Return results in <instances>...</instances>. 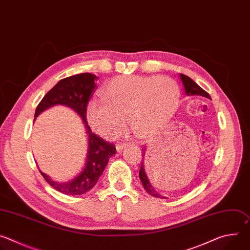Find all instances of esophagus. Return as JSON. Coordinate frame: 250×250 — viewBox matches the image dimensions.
<instances>
[{
	"mask_svg": "<svg viewBox=\"0 0 250 250\" xmlns=\"http://www.w3.org/2000/svg\"><path fill=\"white\" fill-rule=\"evenodd\" d=\"M125 146L124 145H117L116 148H117V151H122Z\"/></svg>",
	"mask_w": 250,
	"mask_h": 250,
	"instance_id": "1",
	"label": "esophagus"
}]
</instances>
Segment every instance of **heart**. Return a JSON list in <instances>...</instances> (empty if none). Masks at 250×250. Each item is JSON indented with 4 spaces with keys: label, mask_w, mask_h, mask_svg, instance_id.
Returning a JSON list of instances; mask_svg holds the SVG:
<instances>
[{
    "label": "heart",
    "mask_w": 250,
    "mask_h": 250,
    "mask_svg": "<svg viewBox=\"0 0 250 250\" xmlns=\"http://www.w3.org/2000/svg\"><path fill=\"white\" fill-rule=\"evenodd\" d=\"M101 95L104 103L91 102L86 115L91 128L104 139L124 132L125 118L137 137L149 138L169 122L180 102L179 87L168 77H117Z\"/></svg>",
    "instance_id": "1"
}]
</instances>
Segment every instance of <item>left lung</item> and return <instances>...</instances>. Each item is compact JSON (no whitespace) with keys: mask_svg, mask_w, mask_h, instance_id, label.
<instances>
[{"mask_svg":"<svg viewBox=\"0 0 250 250\" xmlns=\"http://www.w3.org/2000/svg\"><path fill=\"white\" fill-rule=\"evenodd\" d=\"M180 79L184 85V89L186 92L187 96H201V97H205L210 100V96L205 91L203 90L198 84H196L190 77L184 75V74H180ZM142 152H144V159H142L141 165H140V170H139V178L140 181L142 183V186H144L145 190L151 196L155 197V198H160V199H164V196H161L160 194H158V192L153 188V186L150 183V180L148 178V174L146 171V163H145V153H146V148L142 149Z\"/></svg>","mask_w":250,"mask_h":250,"instance_id":"obj_1","label":"left lung"}]
</instances>
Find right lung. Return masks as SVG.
<instances>
[{"label": "right lung", "mask_w": 250, "mask_h": 250, "mask_svg": "<svg viewBox=\"0 0 250 250\" xmlns=\"http://www.w3.org/2000/svg\"><path fill=\"white\" fill-rule=\"evenodd\" d=\"M96 80L98 77L90 73L64 78L47 92L35 110L34 121L51 106L66 105L78 114L86 129L88 140L86 161L82 171L76 177L67 182H57L40 170L45 181L62 194L77 196L89 192L97 184L110 158L116 153L115 146L93 133L87 123V104L96 91Z\"/></svg>", "instance_id": "add662e5"}]
</instances>
